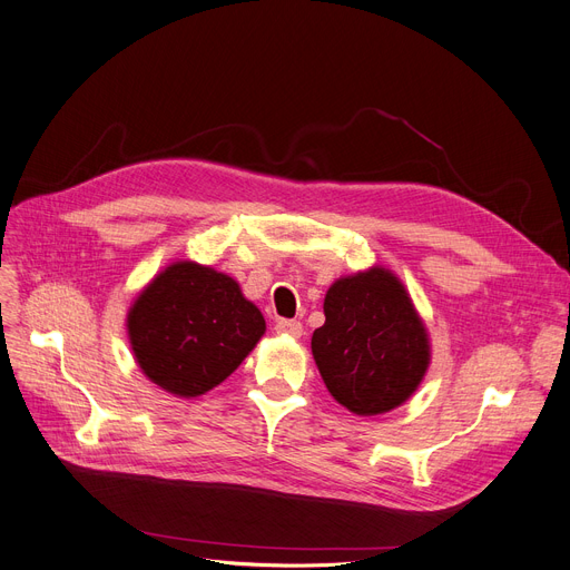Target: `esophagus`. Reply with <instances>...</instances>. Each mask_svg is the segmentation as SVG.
Wrapping results in <instances>:
<instances>
[{"label":"esophagus","mask_w":570,"mask_h":570,"mask_svg":"<svg viewBox=\"0 0 570 570\" xmlns=\"http://www.w3.org/2000/svg\"><path fill=\"white\" fill-rule=\"evenodd\" d=\"M276 333H281V336H289V338H301L304 336V326H301V322H296V320H278Z\"/></svg>","instance_id":"1"}]
</instances>
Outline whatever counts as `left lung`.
Here are the masks:
<instances>
[{
  "label": "left lung",
  "mask_w": 570,
  "mask_h": 570,
  "mask_svg": "<svg viewBox=\"0 0 570 570\" xmlns=\"http://www.w3.org/2000/svg\"><path fill=\"white\" fill-rule=\"evenodd\" d=\"M324 324L313 333V356L328 393L358 416L400 407L419 389L430 341L405 285L389 269L333 283Z\"/></svg>",
  "instance_id": "8db88e82"
}]
</instances>
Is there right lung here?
I'll list each match as a JSON object with an SVG mask.
<instances>
[{
  "label": "right lung",
  "mask_w": 570,
  "mask_h": 570,
  "mask_svg": "<svg viewBox=\"0 0 570 570\" xmlns=\"http://www.w3.org/2000/svg\"><path fill=\"white\" fill-rule=\"evenodd\" d=\"M126 328L140 371L156 386L197 397L237 371L266 324L237 281L184 259L138 294Z\"/></svg>",
  "instance_id": "1"
}]
</instances>
